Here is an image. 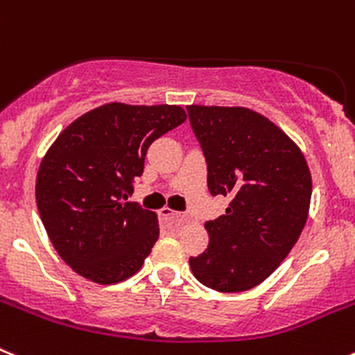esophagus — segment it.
I'll use <instances>...</instances> for the list:
<instances>
[{"mask_svg":"<svg viewBox=\"0 0 355 355\" xmlns=\"http://www.w3.org/2000/svg\"><path fill=\"white\" fill-rule=\"evenodd\" d=\"M158 215L162 216V218H165V220H167V218H178V220H184V218H187V215H184V213H178L171 208H162L159 209Z\"/></svg>","mask_w":355,"mask_h":355,"instance_id":"1","label":"esophagus"}]
</instances>
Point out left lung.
Here are the masks:
<instances>
[{
	"mask_svg": "<svg viewBox=\"0 0 355 355\" xmlns=\"http://www.w3.org/2000/svg\"><path fill=\"white\" fill-rule=\"evenodd\" d=\"M208 165L211 196L231 197L206 222L208 249L190 258L199 283L238 293L263 283L299 240L311 202V172L297 144L241 106H187Z\"/></svg>",
	"mask_w": 355,
	"mask_h": 355,
	"instance_id": "obj_1",
	"label": "left lung"
}]
</instances>
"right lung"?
Returning <instances> with one entry per match:
<instances>
[{"instance_id": "obj_1", "label": "right lung", "mask_w": 355, "mask_h": 355, "mask_svg": "<svg viewBox=\"0 0 355 355\" xmlns=\"http://www.w3.org/2000/svg\"><path fill=\"white\" fill-rule=\"evenodd\" d=\"M187 121L181 106L108 103L69 124L39 167L37 208L60 258L81 277L115 284L142 268L158 216L126 202L147 149Z\"/></svg>"}]
</instances>
